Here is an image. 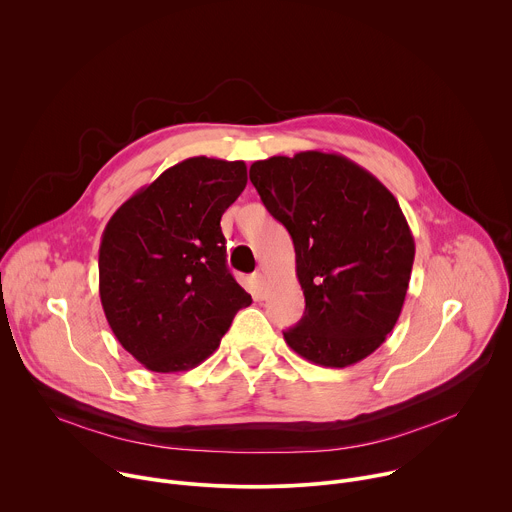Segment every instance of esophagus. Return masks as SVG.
<instances>
[{
  "label": "esophagus",
  "mask_w": 512,
  "mask_h": 512,
  "mask_svg": "<svg viewBox=\"0 0 512 512\" xmlns=\"http://www.w3.org/2000/svg\"><path fill=\"white\" fill-rule=\"evenodd\" d=\"M264 282H266L264 274H262V272H256V274H254V284H256V290H258V296H260V298L264 296Z\"/></svg>",
  "instance_id": "obj_1"
}]
</instances>
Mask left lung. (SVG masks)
<instances>
[{
	"instance_id": "left-lung-1",
	"label": "left lung",
	"mask_w": 512,
	"mask_h": 512,
	"mask_svg": "<svg viewBox=\"0 0 512 512\" xmlns=\"http://www.w3.org/2000/svg\"><path fill=\"white\" fill-rule=\"evenodd\" d=\"M250 182L294 242L306 308L286 344L320 366L360 362L394 328L410 282L414 238L396 198L348 158L314 150L254 162Z\"/></svg>"
}]
</instances>
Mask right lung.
<instances>
[{"instance_id":"obj_1","label":"right lung","mask_w":512,"mask_h":512,"mask_svg":"<svg viewBox=\"0 0 512 512\" xmlns=\"http://www.w3.org/2000/svg\"><path fill=\"white\" fill-rule=\"evenodd\" d=\"M246 164L188 158L126 200L100 244V298L120 344L152 372L204 362L252 296L226 266L222 214Z\"/></svg>"}]
</instances>
